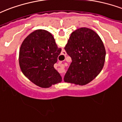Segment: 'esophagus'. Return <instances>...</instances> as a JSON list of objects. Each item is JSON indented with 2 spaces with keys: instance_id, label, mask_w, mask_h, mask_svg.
<instances>
[{
  "instance_id": "esophagus-1",
  "label": "esophagus",
  "mask_w": 122,
  "mask_h": 122,
  "mask_svg": "<svg viewBox=\"0 0 122 122\" xmlns=\"http://www.w3.org/2000/svg\"><path fill=\"white\" fill-rule=\"evenodd\" d=\"M61 76H62V77H63V74H61Z\"/></svg>"
}]
</instances>
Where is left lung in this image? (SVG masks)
Returning <instances> with one entry per match:
<instances>
[{
	"mask_svg": "<svg viewBox=\"0 0 122 122\" xmlns=\"http://www.w3.org/2000/svg\"><path fill=\"white\" fill-rule=\"evenodd\" d=\"M65 49L71 63L64 77L66 82L85 85L98 76L104 65L106 50L94 30L82 27L70 35Z\"/></svg>",
	"mask_w": 122,
	"mask_h": 122,
	"instance_id": "obj_1",
	"label": "left lung"
}]
</instances>
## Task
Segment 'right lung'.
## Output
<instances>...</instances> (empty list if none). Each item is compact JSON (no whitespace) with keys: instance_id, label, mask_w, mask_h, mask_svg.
<instances>
[{"instance_id":"obj_1","label":"right lung","mask_w":122,"mask_h":122,"mask_svg":"<svg viewBox=\"0 0 122 122\" xmlns=\"http://www.w3.org/2000/svg\"><path fill=\"white\" fill-rule=\"evenodd\" d=\"M61 52L52 34L38 29L31 32L22 42L19 65L25 77L37 86L49 88L62 80L54 65Z\"/></svg>"}]
</instances>
